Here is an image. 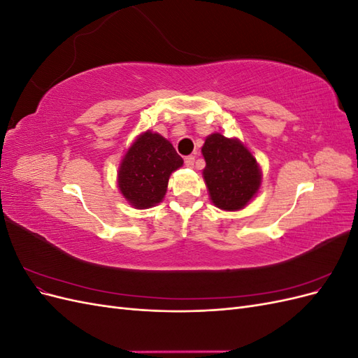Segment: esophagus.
Here are the masks:
<instances>
[{"instance_id": "34e87169", "label": "esophagus", "mask_w": 358, "mask_h": 358, "mask_svg": "<svg viewBox=\"0 0 358 358\" xmlns=\"http://www.w3.org/2000/svg\"><path fill=\"white\" fill-rule=\"evenodd\" d=\"M194 161H196V158H194L192 155L187 157V158H185V166H187L188 169H192V167H194Z\"/></svg>"}]
</instances>
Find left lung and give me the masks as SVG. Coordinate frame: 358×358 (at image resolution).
Here are the masks:
<instances>
[{"label":"left lung","mask_w":358,"mask_h":358,"mask_svg":"<svg viewBox=\"0 0 358 358\" xmlns=\"http://www.w3.org/2000/svg\"><path fill=\"white\" fill-rule=\"evenodd\" d=\"M203 179L210 201L227 212L242 210L259 191L263 171L251 150L237 137L220 133L206 137Z\"/></svg>","instance_id":"obj_1"}]
</instances>
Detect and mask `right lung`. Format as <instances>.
<instances>
[{
	"instance_id": "1",
	"label": "right lung",
	"mask_w": 358,
	"mask_h": 358,
	"mask_svg": "<svg viewBox=\"0 0 358 358\" xmlns=\"http://www.w3.org/2000/svg\"><path fill=\"white\" fill-rule=\"evenodd\" d=\"M183 166L167 138L158 133L138 134L129 145L117 169V188L128 204L149 209L166 197L170 175Z\"/></svg>"
}]
</instances>
